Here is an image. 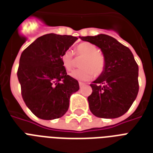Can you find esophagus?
Returning a JSON list of instances; mask_svg holds the SVG:
<instances>
[{
    "label": "esophagus",
    "mask_w": 153,
    "mask_h": 153,
    "mask_svg": "<svg viewBox=\"0 0 153 153\" xmlns=\"http://www.w3.org/2000/svg\"><path fill=\"white\" fill-rule=\"evenodd\" d=\"M79 86H80V87L85 86V83H84V82H79Z\"/></svg>",
    "instance_id": "obj_1"
}]
</instances>
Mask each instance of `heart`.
<instances>
[{
  "mask_svg": "<svg viewBox=\"0 0 153 153\" xmlns=\"http://www.w3.org/2000/svg\"><path fill=\"white\" fill-rule=\"evenodd\" d=\"M78 57H83L81 62V68L74 70L71 73V76L77 80L86 81L92 79L94 75L99 77L105 69V59L104 55L98 51L94 44L89 42H82L76 48ZM62 66L67 71H71L74 67L75 59L74 53L71 50H66L61 54Z\"/></svg>",
  "mask_w": 153,
  "mask_h": 153,
  "instance_id": "obj_1",
  "label": "heart"
}]
</instances>
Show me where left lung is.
<instances>
[{"label":"left lung","mask_w":153,"mask_h":153,"mask_svg":"<svg viewBox=\"0 0 153 153\" xmlns=\"http://www.w3.org/2000/svg\"><path fill=\"white\" fill-rule=\"evenodd\" d=\"M102 50L105 69L91 84L92 94L88 97L89 107L94 116L116 118L130 108L139 91L138 65L129 48L107 35L82 36Z\"/></svg>","instance_id":"obj_1"}]
</instances>
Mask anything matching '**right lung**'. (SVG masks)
<instances>
[{"mask_svg":"<svg viewBox=\"0 0 153 153\" xmlns=\"http://www.w3.org/2000/svg\"><path fill=\"white\" fill-rule=\"evenodd\" d=\"M77 39L67 35H44L20 55L17 77L21 95L39 118L52 120L63 116L69 108L70 97L79 91V82L67 74L60 58Z\"/></svg>","mask_w":153,"mask_h":153,"instance_id":"right-lung-1","label":"right lung"}]
</instances>
